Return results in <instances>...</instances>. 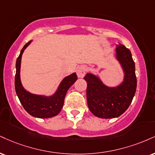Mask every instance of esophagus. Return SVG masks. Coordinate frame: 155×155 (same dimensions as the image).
Wrapping results in <instances>:
<instances>
[{"mask_svg": "<svg viewBox=\"0 0 155 155\" xmlns=\"http://www.w3.org/2000/svg\"><path fill=\"white\" fill-rule=\"evenodd\" d=\"M86 74V68L84 66H81L76 70V74H77L78 77L82 78Z\"/></svg>", "mask_w": 155, "mask_h": 155, "instance_id": "obj_1", "label": "esophagus"}]
</instances>
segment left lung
I'll use <instances>...</instances> for the list:
<instances>
[{"mask_svg": "<svg viewBox=\"0 0 155 155\" xmlns=\"http://www.w3.org/2000/svg\"><path fill=\"white\" fill-rule=\"evenodd\" d=\"M115 59L122 69V81L116 86H108L99 74L89 71L84 79L87 81V99L89 110L101 118H117L131 105L137 89L135 63L131 51L119 43L115 50Z\"/></svg>", "mask_w": 155, "mask_h": 155, "instance_id": "1", "label": "left lung"}]
</instances>
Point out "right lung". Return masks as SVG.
<instances>
[{
	"label": "right lung",
	"instance_id": "1",
	"mask_svg": "<svg viewBox=\"0 0 155 155\" xmlns=\"http://www.w3.org/2000/svg\"><path fill=\"white\" fill-rule=\"evenodd\" d=\"M28 42L22 48L16 63L15 89L18 100L25 110L35 118H49L55 116L61 112L64 103V99L68 89L77 80L75 72L66 76L58 86L55 92L50 95L33 94L27 90L22 85L21 81V57L24 50L31 44Z\"/></svg>",
	"mask_w": 155,
	"mask_h": 155
}]
</instances>
